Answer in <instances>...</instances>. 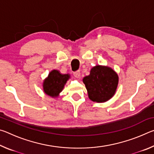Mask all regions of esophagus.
Returning <instances> with one entry per match:
<instances>
[{"label":"esophagus","mask_w":154,"mask_h":154,"mask_svg":"<svg viewBox=\"0 0 154 154\" xmlns=\"http://www.w3.org/2000/svg\"><path fill=\"white\" fill-rule=\"evenodd\" d=\"M73 75L76 78H79L80 77V71H75L73 72Z\"/></svg>","instance_id":"obj_1"}]
</instances>
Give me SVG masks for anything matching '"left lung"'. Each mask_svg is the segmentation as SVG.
I'll use <instances>...</instances> for the list:
<instances>
[{
  "label": "left lung",
  "instance_id": "8db88e82",
  "mask_svg": "<svg viewBox=\"0 0 154 154\" xmlns=\"http://www.w3.org/2000/svg\"><path fill=\"white\" fill-rule=\"evenodd\" d=\"M118 74L111 68L105 66H94L88 76L83 79L88 97L91 100L104 103L113 97L118 85Z\"/></svg>",
  "mask_w": 154,
  "mask_h": 154
}]
</instances>
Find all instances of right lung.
Returning a JSON list of instances; mask_svg holds the SVG:
<instances>
[{
    "label": "right lung",
    "instance_id": "add662e5",
    "mask_svg": "<svg viewBox=\"0 0 154 154\" xmlns=\"http://www.w3.org/2000/svg\"><path fill=\"white\" fill-rule=\"evenodd\" d=\"M69 78V74H61L58 70H53L44 80L43 83L44 92L51 97H57L63 90Z\"/></svg>",
    "mask_w": 154,
    "mask_h": 154
}]
</instances>
